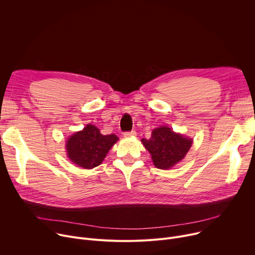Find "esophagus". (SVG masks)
Wrapping results in <instances>:
<instances>
[{
    "label": "esophagus",
    "mask_w": 255,
    "mask_h": 255,
    "mask_svg": "<svg viewBox=\"0 0 255 255\" xmlns=\"http://www.w3.org/2000/svg\"><path fill=\"white\" fill-rule=\"evenodd\" d=\"M135 134H136L135 130H130V131H127V132H125V133H124V135H125L126 137H129V136H134Z\"/></svg>",
    "instance_id": "34e87169"
}]
</instances>
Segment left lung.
<instances>
[{"mask_svg":"<svg viewBox=\"0 0 255 255\" xmlns=\"http://www.w3.org/2000/svg\"><path fill=\"white\" fill-rule=\"evenodd\" d=\"M142 143L157 168L169 169L185 157L192 139L173 131L170 128L160 127L152 131L150 138H142Z\"/></svg>","mask_w":255,"mask_h":255,"instance_id":"1","label":"left lung"}]
</instances>
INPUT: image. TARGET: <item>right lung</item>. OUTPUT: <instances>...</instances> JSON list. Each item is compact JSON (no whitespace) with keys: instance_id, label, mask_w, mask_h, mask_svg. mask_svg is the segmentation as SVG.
Masks as SVG:
<instances>
[{"instance_id":"obj_1","label":"right lung","mask_w":255,"mask_h":255,"mask_svg":"<svg viewBox=\"0 0 255 255\" xmlns=\"http://www.w3.org/2000/svg\"><path fill=\"white\" fill-rule=\"evenodd\" d=\"M119 140L116 134H102L98 128L87 125L72 134L66 144L69 159L79 167L92 169L101 164L108 151Z\"/></svg>"}]
</instances>
